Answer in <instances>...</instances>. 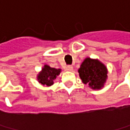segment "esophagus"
Wrapping results in <instances>:
<instances>
[{"mask_svg": "<svg viewBox=\"0 0 130 130\" xmlns=\"http://www.w3.org/2000/svg\"><path fill=\"white\" fill-rule=\"evenodd\" d=\"M66 69H67V71H73V67L72 66H67V68H66Z\"/></svg>", "mask_w": 130, "mask_h": 130, "instance_id": "1", "label": "esophagus"}]
</instances>
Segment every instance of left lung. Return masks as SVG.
I'll list each match as a JSON object with an SVG mask.
<instances>
[{
    "label": "left lung",
    "mask_w": 130,
    "mask_h": 130,
    "mask_svg": "<svg viewBox=\"0 0 130 130\" xmlns=\"http://www.w3.org/2000/svg\"><path fill=\"white\" fill-rule=\"evenodd\" d=\"M79 76L84 84L92 90H101L108 79V68L97 59L87 57L78 69Z\"/></svg>",
    "instance_id": "8db88e82"
}]
</instances>
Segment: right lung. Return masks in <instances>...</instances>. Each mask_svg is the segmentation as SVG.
<instances>
[{
    "label": "right lung",
    "instance_id": "add662e5",
    "mask_svg": "<svg viewBox=\"0 0 130 130\" xmlns=\"http://www.w3.org/2000/svg\"><path fill=\"white\" fill-rule=\"evenodd\" d=\"M61 68H51L50 65H44L37 75V80L42 86L50 87L53 84L54 80L60 74Z\"/></svg>",
    "mask_w": 130,
    "mask_h": 130
}]
</instances>
